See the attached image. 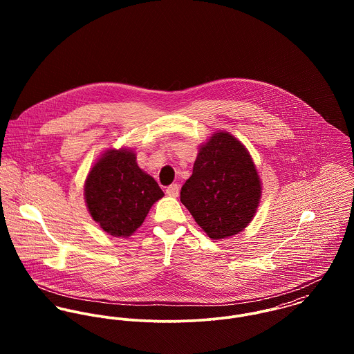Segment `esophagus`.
I'll list each match as a JSON object with an SVG mask.
<instances>
[{
	"mask_svg": "<svg viewBox=\"0 0 354 354\" xmlns=\"http://www.w3.org/2000/svg\"><path fill=\"white\" fill-rule=\"evenodd\" d=\"M166 194H167L169 196H171V198H177L178 194H180V187H178L177 184H171V185L167 187Z\"/></svg>",
	"mask_w": 354,
	"mask_h": 354,
	"instance_id": "34e87169",
	"label": "esophagus"
}]
</instances>
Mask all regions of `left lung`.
Wrapping results in <instances>:
<instances>
[{
    "label": "left lung",
    "instance_id": "obj_1",
    "mask_svg": "<svg viewBox=\"0 0 354 354\" xmlns=\"http://www.w3.org/2000/svg\"><path fill=\"white\" fill-rule=\"evenodd\" d=\"M261 194L247 149L230 133H215L198 153L180 199L212 240L240 233L252 221Z\"/></svg>",
    "mask_w": 354,
    "mask_h": 354
}]
</instances>
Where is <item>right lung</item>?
Returning a JSON list of instances; mask_svg holds the SVG:
<instances>
[{"label": "right lung", "instance_id": "right-lung-1", "mask_svg": "<svg viewBox=\"0 0 354 354\" xmlns=\"http://www.w3.org/2000/svg\"><path fill=\"white\" fill-rule=\"evenodd\" d=\"M84 196L93 219L106 233L128 237L140 227L163 192L138 166L133 152L111 150L91 169Z\"/></svg>", "mask_w": 354, "mask_h": 354}]
</instances>
